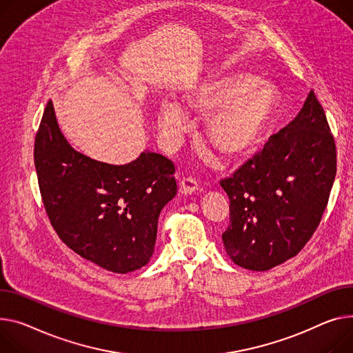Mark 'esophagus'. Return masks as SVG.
Listing matches in <instances>:
<instances>
[{
  "instance_id": "1",
  "label": "esophagus",
  "mask_w": 353,
  "mask_h": 353,
  "mask_svg": "<svg viewBox=\"0 0 353 353\" xmlns=\"http://www.w3.org/2000/svg\"><path fill=\"white\" fill-rule=\"evenodd\" d=\"M179 189L184 194H192L199 190V183L194 177H184L179 184Z\"/></svg>"
}]
</instances>
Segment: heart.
Returning <instances> with one entry per match:
<instances>
[{
    "label": "heart",
    "instance_id": "obj_1",
    "mask_svg": "<svg viewBox=\"0 0 353 353\" xmlns=\"http://www.w3.org/2000/svg\"><path fill=\"white\" fill-rule=\"evenodd\" d=\"M187 114L205 119L207 143L230 160L251 156L261 146L278 108L274 86L264 81L248 82L243 75L207 78L187 89L181 98ZM185 114L174 103H163L156 125L168 139H177Z\"/></svg>",
    "mask_w": 353,
    "mask_h": 353
}]
</instances>
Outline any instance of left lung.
Instances as JSON below:
<instances>
[{
  "instance_id": "1",
  "label": "left lung",
  "mask_w": 353,
  "mask_h": 353,
  "mask_svg": "<svg viewBox=\"0 0 353 353\" xmlns=\"http://www.w3.org/2000/svg\"><path fill=\"white\" fill-rule=\"evenodd\" d=\"M335 174V140L311 90L295 119L220 183L230 199L223 243L234 264L267 271L295 256L319 225Z\"/></svg>"
}]
</instances>
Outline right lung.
<instances>
[{
    "mask_svg": "<svg viewBox=\"0 0 353 353\" xmlns=\"http://www.w3.org/2000/svg\"><path fill=\"white\" fill-rule=\"evenodd\" d=\"M34 160L46 213L70 250L117 274L150 261L160 211L177 193L168 157L145 150L122 166L93 160L68 143L50 101Z\"/></svg>",
    "mask_w": 353,
    "mask_h": 353,
    "instance_id": "add662e5",
    "label": "right lung"
}]
</instances>
